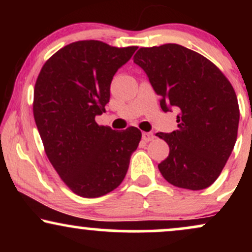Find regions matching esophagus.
Instances as JSON below:
<instances>
[{
  "label": "esophagus",
  "mask_w": 252,
  "mask_h": 252,
  "mask_svg": "<svg viewBox=\"0 0 252 252\" xmlns=\"http://www.w3.org/2000/svg\"><path fill=\"white\" fill-rule=\"evenodd\" d=\"M142 140L144 142H150L152 140H154V134L153 132H143Z\"/></svg>",
  "instance_id": "obj_1"
}]
</instances>
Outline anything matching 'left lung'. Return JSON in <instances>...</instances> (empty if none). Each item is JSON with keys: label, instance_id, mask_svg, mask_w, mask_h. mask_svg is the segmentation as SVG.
<instances>
[{"label": "left lung", "instance_id": "1", "mask_svg": "<svg viewBox=\"0 0 252 252\" xmlns=\"http://www.w3.org/2000/svg\"><path fill=\"white\" fill-rule=\"evenodd\" d=\"M134 63L146 72L164 112L176 109L178 130L156 136L169 146L158 163L169 184L207 189L220 175L237 140L239 106L236 92L218 67L176 43L142 47Z\"/></svg>", "mask_w": 252, "mask_h": 252}]
</instances>
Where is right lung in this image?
<instances>
[{
  "mask_svg": "<svg viewBox=\"0 0 252 252\" xmlns=\"http://www.w3.org/2000/svg\"><path fill=\"white\" fill-rule=\"evenodd\" d=\"M136 50L98 40L72 42L37 76L33 114L46 155L68 189L84 198L117 189L141 141L135 126L116 131L94 121L105 112L115 73Z\"/></svg>",
  "mask_w": 252,
  "mask_h": 252,
  "instance_id": "add662e5",
  "label": "right lung"
}]
</instances>
